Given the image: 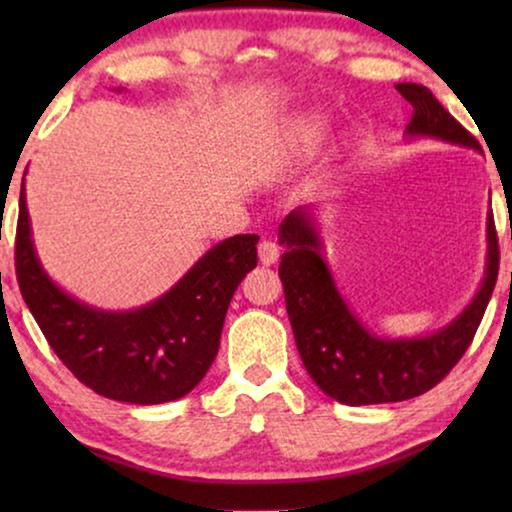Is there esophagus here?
<instances>
[{
    "label": "esophagus",
    "mask_w": 512,
    "mask_h": 512,
    "mask_svg": "<svg viewBox=\"0 0 512 512\" xmlns=\"http://www.w3.org/2000/svg\"><path fill=\"white\" fill-rule=\"evenodd\" d=\"M277 258H279V249L275 242L258 244V261H261V265H275Z\"/></svg>",
    "instance_id": "34e87169"
}]
</instances>
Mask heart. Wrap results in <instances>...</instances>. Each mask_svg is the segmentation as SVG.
Segmentation results:
<instances>
[{
  "instance_id": "b5f03b06",
  "label": "heart",
  "mask_w": 512,
  "mask_h": 512,
  "mask_svg": "<svg viewBox=\"0 0 512 512\" xmlns=\"http://www.w3.org/2000/svg\"><path fill=\"white\" fill-rule=\"evenodd\" d=\"M328 137V121L324 116L307 114L289 123L286 128V142L296 153H312L317 146L324 144Z\"/></svg>"
}]
</instances>
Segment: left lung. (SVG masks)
I'll return each instance as SVG.
<instances>
[{"label":"left lung","mask_w":512,"mask_h":512,"mask_svg":"<svg viewBox=\"0 0 512 512\" xmlns=\"http://www.w3.org/2000/svg\"><path fill=\"white\" fill-rule=\"evenodd\" d=\"M396 90L415 109L405 137L480 151L471 132L447 114L429 88L398 83ZM279 244L284 249L279 277L298 354L314 384L342 405L408 401L436 387L471 345L499 275V242L489 209L485 277L471 303L436 331L389 338L368 331L342 298L324 261V237L314 207H298L286 216L279 226Z\"/></svg>","instance_id":"obj_1"}]
</instances>
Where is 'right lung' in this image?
<instances>
[{
    "mask_svg": "<svg viewBox=\"0 0 512 512\" xmlns=\"http://www.w3.org/2000/svg\"><path fill=\"white\" fill-rule=\"evenodd\" d=\"M256 244L258 235L228 237L151 303L135 310H102L67 293L44 270L32 240L25 184L20 188V293L60 361L111 401L170 403L198 387L219 352L233 293L256 268Z\"/></svg>",
    "mask_w": 512,
    "mask_h": 512,
    "instance_id": "1",
    "label": "right lung"
}]
</instances>
